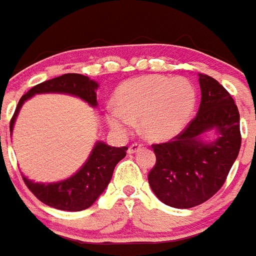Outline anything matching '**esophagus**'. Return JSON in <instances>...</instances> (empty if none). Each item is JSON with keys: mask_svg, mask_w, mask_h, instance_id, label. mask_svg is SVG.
Masks as SVG:
<instances>
[{"mask_svg": "<svg viewBox=\"0 0 256 256\" xmlns=\"http://www.w3.org/2000/svg\"><path fill=\"white\" fill-rule=\"evenodd\" d=\"M140 148H142V144H132V146L128 148V154H136V152H140Z\"/></svg>", "mask_w": 256, "mask_h": 256, "instance_id": "1", "label": "esophagus"}]
</instances>
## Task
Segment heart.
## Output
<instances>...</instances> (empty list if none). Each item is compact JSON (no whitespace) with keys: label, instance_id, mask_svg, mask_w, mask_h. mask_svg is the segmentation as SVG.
I'll use <instances>...</instances> for the list:
<instances>
[{"label":"heart","instance_id":"heart-1","mask_svg":"<svg viewBox=\"0 0 256 256\" xmlns=\"http://www.w3.org/2000/svg\"><path fill=\"white\" fill-rule=\"evenodd\" d=\"M116 104L106 112L108 126L124 134L140 120V132L154 142L174 138L194 114L196 96L184 78L150 74L124 82L116 90Z\"/></svg>","mask_w":256,"mask_h":256}]
</instances>
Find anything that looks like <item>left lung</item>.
<instances>
[{
  "instance_id": "obj_1",
  "label": "left lung",
  "mask_w": 256,
  "mask_h": 256,
  "mask_svg": "<svg viewBox=\"0 0 256 256\" xmlns=\"http://www.w3.org/2000/svg\"><path fill=\"white\" fill-rule=\"evenodd\" d=\"M198 77L202 98L196 116L172 140L152 144L156 164L148 183L160 202L175 208L210 199L223 186L242 142L240 116L230 92L214 78Z\"/></svg>"
}]
</instances>
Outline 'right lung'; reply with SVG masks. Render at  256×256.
Returning <instances> with one entry per match:
<instances>
[{
    "mask_svg": "<svg viewBox=\"0 0 256 256\" xmlns=\"http://www.w3.org/2000/svg\"><path fill=\"white\" fill-rule=\"evenodd\" d=\"M98 82L94 80L76 73L64 74L61 77L34 86L25 96H22L18 102L16 112L10 120V134L13 132L14 124L22 104L36 94H68L85 100L92 108H98ZM126 146L114 148L102 140H96L85 164L69 178L58 182L44 183L34 182L25 175L22 176L29 190L48 206L64 211L85 210L100 198V195L108 186L112 171L116 164L126 156Z\"/></svg>",
    "mask_w": 256,
    "mask_h": 256,
    "instance_id": "add662e5",
    "label": "right lung"
}]
</instances>
